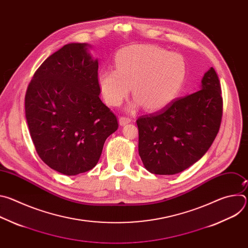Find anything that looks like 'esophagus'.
I'll use <instances>...</instances> for the list:
<instances>
[{
    "label": "esophagus",
    "mask_w": 248,
    "mask_h": 248,
    "mask_svg": "<svg viewBox=\"0 0 248 248\" xmlns=\"http://www.w3.org/2000/svg\"><path fill=\"white\" fill-rule=\"evenodd\" d=\"M131 121H132L131 118L126 117V116H122V117L120 118V120H119L121 125H124V124H129Z\"/></svg>",
    "instance_id": "obj_1"
}]
</instances>
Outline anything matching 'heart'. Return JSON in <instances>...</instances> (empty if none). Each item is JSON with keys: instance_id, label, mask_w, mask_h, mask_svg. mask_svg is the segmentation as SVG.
I'll use <instances>...</instances> for the list:
<instances>
[{"instance_id": "heart-1", "label": "heart", "mask_w": 248, "mask_h": 248, "mask_svg": "<svg viewBox=\"0 0 248 248\" xmlns=\"http://www.w3.org/2000/svg\"><path fill=\"white\" fill-rule=\"evenodd\" d=\"M116 68L104 67L97 75L101 94L113 107L120 106L130 92L135 105L149 111L161 110L179 94L186 75V62L178 53L153 45H136L121 50Z\"/></svg>"}]
</instances>
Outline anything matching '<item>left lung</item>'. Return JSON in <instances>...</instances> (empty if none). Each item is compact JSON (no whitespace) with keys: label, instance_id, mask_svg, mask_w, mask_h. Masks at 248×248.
Here are the masks:
<instances>
[{"label":"left lung","instance_id":"left-lung-1","mask_svg":"<svg viewBox=\"0 0 248 248\" xmlns=\"http://www.w3.org/2000/svg\"><path fill=\"white\" fill-rule=\"evenodd\" d=\"M222 116L221 84L211 67L201 80V90L136 121L138 152L146 170L155 174H174L189 168L213 143Z\"/></svg>","mask_w":248,"mask_h":248}]
</instances>
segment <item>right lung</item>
I'll return each mask as SVG.
<instances>
[{
  "label": "right lung",
  "mask_w": 248,
  "mask_h": 248,
  "mask_svg": "<svg viewBox=\"0 0 248 248\" xmlns=\"http://www.w3.org/2000/svg\"><path fill=\"white\" fill-rule=\"evenodd\" d=\"M88 45H64L35 72L25 94V117L35 149L51 169L76 175L93 169L118 127L100 99L98 61Z\"/></svg>",
  "instance_id": "1"
}]
</instances>
